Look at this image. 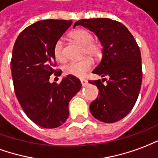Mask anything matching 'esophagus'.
<instances>
[{
	"label": "esophagus",
	"instance_id": "obj_1",
	"mask_svg": "<svg viewBox=\"0 0 158 158\" xmlns=\"http://www.w3.org/2000/svg\"><path fill=\"white\" fill-rule=\"evenodd\" d=\"M80 81H81V85H82V87H85L86 85L88 84V81H87L86 79H81Z\"/></svg>",
	"mask_w": 158,
	"mask_h": 158
}]
</instances>
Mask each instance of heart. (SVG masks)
I'll return each mask as SVG.
<instances>
[{
    "label": "heart",
    "instance_id": "1",
    "mask_svg": "<svg viewBox=\"0 0 158 158\" xmlns=\"http://www.w3.org/2000/svg\"><path fill=\"white\" fill-rule=\"evenodd\" d=\"M70 37L74 41L83 47L82 54L91 57H98L101 53V45L99 42L94 41V36L90 31L84 29H78L71 32ZM53 54L56 59L64 61L65 59L64 47L63 41L59 40L53 48ZM94 66V62L90 58H84L79 61H72L66 64L64 70L66 75H70L76 77H83L86 73Z\"/></svg>",
    "mask_w": 158,
    "mask_h": 158
}]
</instances>
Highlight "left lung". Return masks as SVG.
Instances as JSON below:
<instances>
[{
  "mask_svg": "<svg viewBox=\"0 0 158 158\" xmlns=\"http://www.w3.org/2000/svg\"><path fill=\"white\" fill-rule=\"evenodd\" d=\"M94 31L102 44V59L93 73L108 76L106 85L100 80L89 81L99 89V97L90 104L92 115L111 123L126 117L136 103L142 81L141 54L137 42L120 22L110 19L77 21Z\"/></svg>",
  "mask_w": 158,
  "mask_h": 158,
  "instance_id": "1",
  "label": "left lung"
}]
</instances>
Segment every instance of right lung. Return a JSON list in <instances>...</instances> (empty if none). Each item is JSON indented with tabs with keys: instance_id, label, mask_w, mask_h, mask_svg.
I'll return each instance as SVG.
<instances>
[{
	"instance_id": "add662e5",
	"label": "right lung",
	"mask_w": 158,
	"mask_h": 158,
	"mask_svg": "<svg viewBox=\"0 0 158 158\" xmlns=\"http://www.w3.org/2000/svg\"><path fill=\"white\" fill-rule=\"evenodd\" d=\"M72 23L71 20L38 21L24 29L17 38L11 59L14 91L27 117L40 127H59L69 117V102L81 84L68 75L60 83H50L56 65L53 48Z\"/></svg>"
}]
</instances>
